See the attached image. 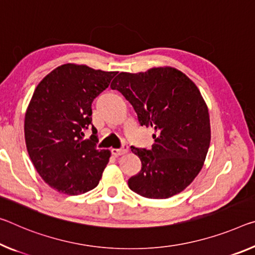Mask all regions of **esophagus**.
I'll use <instances>...</instances> for the list:
<instances>
[{
	"mask_svg": "<svg viewBox=\"0 0 255 255\" xmlns=\"http://www.w3.org/2000/svg\"><path fill=\"white\" fill-rule=\"evenodd\" d=\"M111 152H112V154L115 155V156L124 155V154H126V153L128 152V146H127L126 144H125L121 148H112Z\"/></svg>",
	"mask_w": 255,
	"mask_h": 255,
	"instance_id": "34e87169",
	"label": "esophagus"
}]
</instances>
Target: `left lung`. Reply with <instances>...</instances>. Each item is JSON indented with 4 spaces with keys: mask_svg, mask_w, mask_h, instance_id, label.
<instances>
[{
    "mask_svg": "<svg viewBox=\"0 0 255 255\" xmlns=\"http://www.w3.org/2000/svg\"><path fill=\"white\" fill-rule=\"evenodd\" d=\"M111 88L130 102L140 126L155 131L151 149L130 146L142 169L129 178V188L155 200L183 192L203 168L211 140L208 106L199 88L168 66L120 72Z\"/></svg>",
    "mask_w": 255,
    "mask_h": 255,
    "instance_id": "obj_1",
    "label": "left lung"
}]
</instances>
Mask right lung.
<instances>
[{
  "mask_svg": "<svg viewBox=\"0 0 255 255\" xmlns=\"http://www.w3.org/2000/svg\"><path fill=\"white\" fill-rule=\"evenodd\" d=\"M117 71L86 64H62L40 80L25 115L28 154L42 179L60 193L78 195L95 188L111 156L84 139L92 124V103L109 87Z\"/></svg>",
  "mask_w": 255,
  "mask_h": 255,
  "instance_id": "add662e5",
  "label": "right lung"
}]
</instances>
